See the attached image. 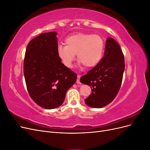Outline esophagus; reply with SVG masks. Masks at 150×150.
Masks as SVG:
<instances>
[{
    "mask_svg": "<svg viewBox=\"0 0 150 150\" xmlns=\"http://www.w3.org/2000/svg\"><path fill=\"white\" fill-rule=\"evenodd\" d=\"M80 78H81V76L80 75H78V77H77V81H76V83L77 84H81Z\"/></svg>",
    "mask_w": 150,
    "mask_h": 150,
    "instance_id": "34e87169",
    "label": "esophagus"
}]
</instances>
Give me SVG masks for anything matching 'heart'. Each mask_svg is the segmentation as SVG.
Wrapping results in <instances>:
<instances>
[{
	"label": "heart",
	"instance_id": "1",
	"mask_svg": "<svg viewBox=\"0 0 150 150\" xmlns=\"http://www.w3.org/2000/svg\"><path fill=\"white\" fill-rule=\"evenodd\" d=\"M65 45L57 48L58 57L67 67H71L76 54L79 63L86 67H93L101 61L104 50V42L101 36L86 33L69 35Z\"/></svg>",
	"mask_w": 150,
	"mask_h": 150
}]
</instances>
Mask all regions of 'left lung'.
Listing matches in <instances>:
<instances>
[{"instance_id":"8db88e82","label":"left lung","mask_w":150,"mask_h":150,"mask_svg":"<svg viewBox=\"0 0 150 150\" xmlns=\"http://www.w3.org/2000/svg\"><path fill=\"white\" fill-rule=\"evenodd\" d=\"M124 71V56L120 45L108 38L101 61L80 79L81 83L92 88L85 103L89 107L101 108L111 103L121 88Z\"/></svg>"}]
</instances>
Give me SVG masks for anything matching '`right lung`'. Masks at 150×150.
<instances>
[{
  "mask_svg": "<svg viewBox=\"0 0 150 150\" xmlns=\"http://www.w3.org/2000/svg\"><path fill=\"white\" fill-rule=\"evenodd\" d=\"M57 33H43L31 40L26 48L24 75L30 98L47 110L60 106L77 74L62 64L57 54Z\"/></svg>",
  "mask_w": 150,
  "mask_h": 150,
  "instance_id": "1",
  "label": "right lung"
}]
</instances>
